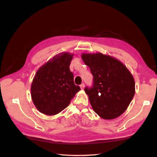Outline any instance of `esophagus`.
Returning <instances> with one entry per match:
<instances>
[{
	"mask_svg": "<svg viewBox=\"0 0 157 157\" xmlns=\"http://www.w3.org/2000/svg\"><path fill=\"white\" fill-rule=\"evenodd\" d=\"M80 87H81V90H83V89H84V87H85V84H84L83 83H82V84H81Z\"/></svg>",
	"mask_w": 157,
	"mask_h": 157,
	"instance_id": "obj_1",
	"label": "esophagus"
}]
</instances>
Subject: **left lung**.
Returning a JSON list of instances; mask_svg holds the SVG:
<instances>
[{"instance_id": "obj_1", "label": "left lung", "mask_w": 157, "mask_h": 157, "mask_svg": "<svg viewBox=\"0 0 157 157\" xmlns=\"http://www.w3.org/2000/svg\"><path fill=\"white\" fill-rule=\"evenodd\" d=\"M82 59L93 75L92 87H85L94 111L104 119L119 117L135 93L132 75L119 60L109 56L83 54Z\"/></svg>"}]
</instances>
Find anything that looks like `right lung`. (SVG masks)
Instances as JSON below:
<instances>
[{
  "label": "right lung",
  "instance_id": "right-lung-1",
  "mask_svg": "<svg viewBox=\"0 0 157 157\" xmlns=\"http://www.w3.org/2000/svg\"><path fill=\"white\" fill-rule=\"evenodd\" d=\"M73 55L63 53L54 56L39 68L31 86L32 98L38 111L54 115L69 105L71 98L81 90L74 82L70 70Z\"/></svg>",
  "mask_w": 157,
  "mask_h": 157
}]
</instances>
